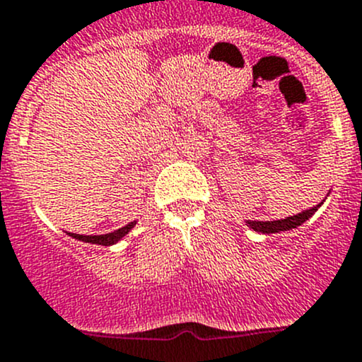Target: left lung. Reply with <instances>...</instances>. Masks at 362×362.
Segmentation results:
<instances>
[{"instance_id": "1", "label": "left lung", "mask_w": 362, "mask_h": 362, "mask_svg": "<svg viewBox=\"0 0 362 362\" xmlns=\"http://www.w3.org/2000/svg\"><path fill=\"white\" fill-rule=\"evenodd\" d=\"M331 193V189H329ZM327 193V197H329ZM325 197V199H327ZM325 199L322 202H318L317 206L310 207V209H304L301 213L294 214V216H287L284 220H273V221H259V220H245L246 227H250L252 230L259 232V234H276V232H287V230H294V228L301 227L303 223H306L311 216L318 211V207L325 202Z\"/></svg>"}]
</instances>
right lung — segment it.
Instances as JSON below:
<instances>
[{"label":"right lung","mask_w":362,"mask_h":362,"mask_svg":"<svg viewBox=\"0 0 362 362\" xmlns=\"http://www.w3.org/2000/svg\"><path fill=\"white\" fill-rule=\"evenodd\" d=\"M135 225H137V220L130 221L128 225H124V227L117 228V230H114V232H109V234H100V235H82V234H74V232H66V234L70 235V238L77 239V241L89 243V245L112 246V245H116V243H119L121 239H123L124 235H127L128 232L135 227Z\"/></svg>","instance_id":"1"}]
</instances>
